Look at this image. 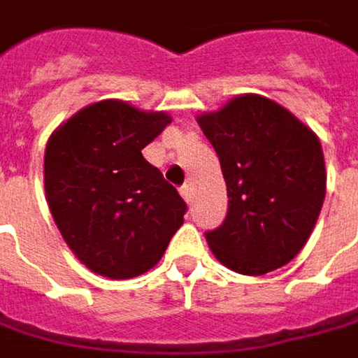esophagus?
<instances>
[{"label":"esophagus","instance_id":"34e87169","mask_svg":"<svg viewBox=\"0 0 358 358\" xmlns=\"http://www.w3.org/2000/svg\"><path fill=\"white\" fill-rule=\"evenodd\" d=\"M181 197H183L187 203H192V187H189V185H183V187H181Z\"/></svg>","mask_w":358,"mask_h":358}]
</instances>
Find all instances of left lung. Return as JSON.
Listing matches in <instances>:
<instances>
[{
	"label": "left lung",
	"mask_w": 358,
	"mask_h": 358,
	"mask_svg": "<svg viewBox=\"0 0 358 358\" xmlns=\"http://www.w3.org/2000/svg\"><path fill=\"white\" fill-rule=\"evenodd\" d=\"M228 192L224 224L206 232L214 257L241 275L287 265L306 246L326 195L316 132L277 101L244 93L197 115Z\"/></svg>",
	"instance_id": "obj_1"
}]
</instances>
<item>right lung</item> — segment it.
<instances>
[{
  "mask_svg": "<svg viewBox=\"0 0 358 358\" xmlns=\"http://www.w3.org/2000/svg\"><path fill=\"white\" fill-rule=\"evenodd\" d=\"M171 120L103 99L71 115L46 142L50 214L73 255L101 277L146 273L183 224L185 201L142 157Z\"/></svg>",
  "mask_w": 358,
  "mask_h": 358,
  "instance_id": "1",
  "label": "right lung"
}]
</instances>
